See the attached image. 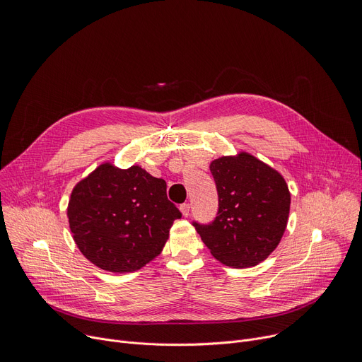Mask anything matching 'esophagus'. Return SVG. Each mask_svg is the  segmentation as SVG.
<instances>
[{"instance_id":"1","label":"esophagus","mask_w":362,"mask_h":362,"mask_svg":"<svg viewBox=\"0 0 362 362\" xmlns=\"http://www.w3.org/2000/svg\"><path fill=\"white\" fill-rule=\"evenodd\" d=\"M180 211H182V215H183L185 218H187L189 214H190V205H189V204H183V205L180 206Z\"/></svg>"}]
</instances>
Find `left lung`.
Instances as JSON below:
<instances>
[{"label": "left lung", "mask_w": 362, "mask_h": 362, "mask_svg": "<svg viewBox=\"0 0 362 362\" xmlns=\"http://www.w3.org/2000/svg\"><path fill=\"white\" fill-rule=\"evenodd\" d=\"M218 190V216L193 223L222 264L247 269L264 261L280 244L290 212L284 177L255 156L240 151L209 164Z\"/></svg>", "instance_id": "8db88e82"}]
</instances>
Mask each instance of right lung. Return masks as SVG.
Wrapping results in <instances>:
<instances>
[{
	"label": "right lung",
	"mask_w": 362,
	"mask_h": 362,
	"mask_svg": "<svg viewBox=\"0 0 362 362\" xmlns=\"http://www.w3.org/2000/svg\"><path fill=\"white\" fill-rule=\"evenodd\" d=\"M182 214L168 199L166 182L143 168L100 164L79 180L68 219L79 251L110 273H133L154 259Z\"/></svg>",
	"instance_id": "obj_1"
}]
</instances>
